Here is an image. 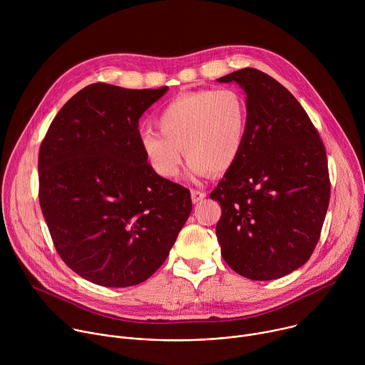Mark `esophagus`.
<instances>
[{
	"label": "esophagus",
	"instance_id": "esophagus-1",
	"mask_svg": "<svg viewBox=\"0 0 365 365\" xmlns=\"http://www.w3.org/2000/svg\"><path fill=\"white\" fill-rule=\"evenodd\" d=\"M190 196H192L193 203H197V202H200L203 197H206V192L202 190V189H192V190H190Z\"/></svg>",
	"mask_w": 365,
	"mask_h": 365
}]
</instances>
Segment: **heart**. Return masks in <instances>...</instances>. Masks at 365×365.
<instances>
[{
	"mask_svg": "<svg viewBox=\"0 0 365 365\" xmlns=\"http://www.w3.org/2000/svg\"><path fill=\"white\" fill-rule=\"evenodd\" d=\"M248 124V103L240 91L185 92L173 98L155 118L159 133H141L140 147L148 168L168 180L179 175L183 154L192 176H205L210 170L224 173L240 158Z\"/></svg>",
	"mask_w": 365,
	"mask_h": 365,
	"instance_id": "1",
	"label": "heart"
}]
</instances>
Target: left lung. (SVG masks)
Returning <instances> with one entry per match:
<instances>
[{
  "mask_svg": "<svg viewBox=\"0 0 365 365\" xmlns=\"http://www.w3.org/2000/svg\"><path fill=\"white\" fill-rule=\"evenodd\" d=\"M218 82L247 93L250 124L235 165L211 192L225 263L251 280L280 279L314 252L329 205L325 145L299 101L254 68Z\"/></svg>",
  "mask_w": 365,
  "mask_h": 365,
  "instance_id": "1",
  "label": "left lung"
}]
</instances>
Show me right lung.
<instances>
[{"label":"right lung","mask_w":365,"mask_h":365,"mask_svg":"<svg viewBox=\"0 0 365 365\" xmlns=\"http://www.w3.org/2000/svg\"><path fill=\"white\" fill-rule=\"evenodd\" d=\"M159 89L92 83L51 121L38 151V200L61 258L106 287L147 280L192 211L189 189L155 175L138 120Z\"/></svg>","instance_id":"right-lung-1"}]
</instances>
